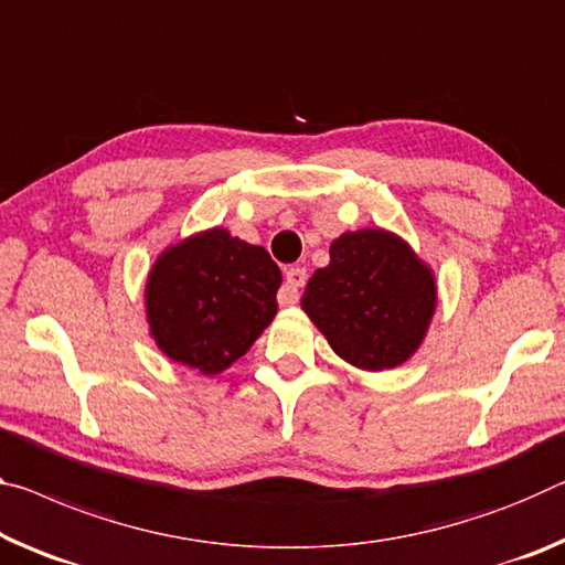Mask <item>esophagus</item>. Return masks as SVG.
<instances>
[{
	"instance_id": "obj_1",
	"label": "esophagus",
	"mask_w": 565,
	"mask_h": 565,
	"mask_svg": "<svg viewBox=\"0 0 565 565\" xmlns=\"http://www.w3.org/2000/svg\"><path fill=\"white\" fill-rule=\"evenodd\" d=\"M307 284V271L299 266H291L286 268V276H284V286L279 289V303L281 307H294V303L299 301V289Z\"/></svg>"
}]
</instances>
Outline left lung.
Segmentation results:
<instances>
[{"mask_svg": "<svg viewBox=\"0 0 565 565\" xmlns=\"http://www.w3.org/2000/svg\"><path fill=\"white\" fill-rule=\"evenodd\" d=\"M301 309L344 362L362 372L395 370L425 342L437 279L392 231H344L303 289Z\"/></svg>", "mask_w": 565, "mask_h": 565, "instance_id": "left-lung-1", "label": "left lung"}]
</instances>
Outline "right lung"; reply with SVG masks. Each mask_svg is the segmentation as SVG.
Wrapping results in <instances>:
<instances>
[{"label":"right lung","instance_id":"add662e5","mask_svg":"<svg viewBox=\"0 0 565 565\" xmlns=\"http://www.w3.org/2000/svg\"><path fill=\"white\" fill-rule=\"evenodd\" d=\"M279 266L264 246L213 226L160 250L146 279V319L168 360L216 377L271 324Z\"/></svg>","mask_w":565,"mask_h":565}]
</instances>
